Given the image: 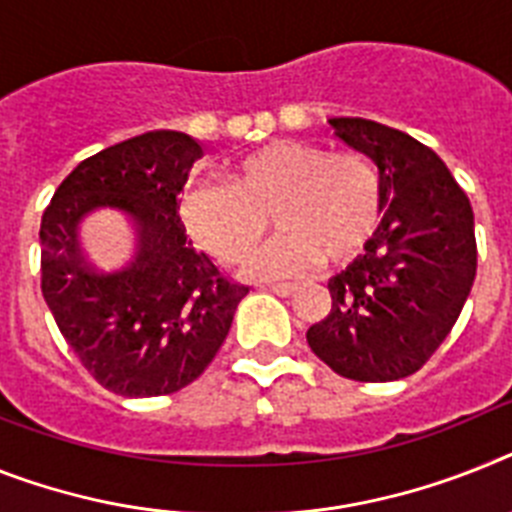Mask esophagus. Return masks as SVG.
Listing matches in <instances>:
<instances>
[{"label":"esophagus","instance_id":"esophagus-1","mask_svg":"<svg viewBox=\"0 0 512 512\" xmlns=\"http://www.w3.org/2000/svg\"><path fill=\"white\" fill-rule=\"evenodd\" d=\"M268 289L278 296H291L296 291V283H268Z\"/></svg>","mask_w":512,"mask_h":512}]
</instances>
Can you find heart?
Instances as JSON below:
<instances>
[{"label": "heart", "mask_w": 512, "mask_h": 512, "mask_svg": "<svg viewBox=\"0 0 512 512\" xmlns=\"http://www.w3.org/2000/svg\"><path fill=\"white\" fill-rule=\"evenodd\" d=\"M385 210L372 158L307 140L249 150L223 169L221 187L200 184L182 200L192 239L226 265L249 260L273 221L281 234L255 257L260 276L349 268L377 239Z\"/></svg>", "instance_id": "obj_1"}]
</instances>
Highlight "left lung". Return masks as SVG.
<instances>
[{"label": "left lung", "mask_w": 512, "mask_h": 512, "mask_svg": "<svg viewBox=\"0 0 512 512\" xmlns=\"http://www.w3.org/2000/svg\"><path fill=\"white\" fill-rule=\"evenodd\" d=\"M377 163L385 221L367 255L328 283L330 312L309 349L356 382L409 377L432 359L476 278L474 210L435 150L372 119H330Z\"/></svg>", "instance_id": "8db88e82"}]
</instances>
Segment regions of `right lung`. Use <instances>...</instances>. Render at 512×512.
Here are the masks:
<instances>
[{
    "instance_id": "1",
    "label": "right lung",
    "mask_w": 512,
    "mask_h": 512,
    "mask_svg": "<svg viewBox=\"0 0 512 512\" xmlns=\"http://www.w3.org/2000/svg\"><path fill=\"white\" fill-rule=\"evenodd\" d=\"M200 156L184 132H143L77 163L41 216L44 299L67 346L111 393L150 398L197 380L249 291L192 247L176 213ZM101 204L141 223L136 263L109 277L90 271L76 249V221Z\"/></svg>"
}]
</instances>
